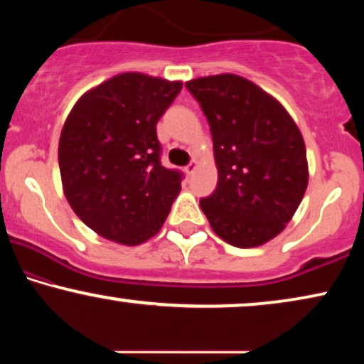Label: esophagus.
Instances as JSON below:
<instances>
[{"label": "esophagus", "instance_id": "obj_1", "mask_svg": "<svg viewBox=\"0 0 364 364\" xmlns=\"http://www.w3.org/2000/svg\"><path fill=\"white\" fill-rule=\"evenodd\" d=\"M196 168H197V161H192L191 164H187L186 166V172L188 173V176H192V173L196 172Z\"/></svg>", "mask_w": 364, "mask_h": 364}]
</instances>
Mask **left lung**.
I'll return each instance as SVG.
<instances>
[{"label":"left lung","mask_w":364,"mask_h":364,"mask_svg":"<svg viewBox=\"0 0 364 364\" xmlns=\"http://www.w3.org/2000/svg\"><path fill=\"white\" fill-rule=\"evenodd\" d=\"M210 127L218 181L200 208L218 237L238 248L280 233L308 186L305 142L277 99L235 74L186 82Z\"/></svg>","instance_id":"8db88e82"}]
</instances>
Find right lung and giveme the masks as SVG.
Returning <instances> with one entry per match:
<instances>
[{
    "mask_svg": "<svg viewBox=\"0 0 364 364\" xmlns=\"http://www.w3.org/2000/svg\"><path fill=\"white\" fill-rule=\"evenodd\" d=\"M181 89L182 82L119 74L69 112L58 152L64 193L101 237L139 245L166 222L183 173L162 166L156 126Z\"/></svg>",
    "mask_w": 364,
    "mask_h": 364,
    "instance_id": "1",
    "label": "right lung"
}]
</instances>
